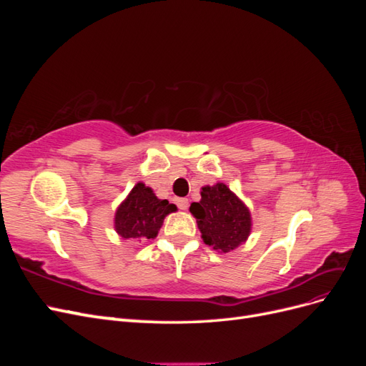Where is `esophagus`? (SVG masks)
<instances>
[{
	"label": "esophagus",
	"instance_id": "obj_1",
	"mask_svg": "<svg viewBox=\"0 0 366 366\" xmlns=\"http://www.w3.org/2000/svg\"><path fill=\"white\" fill-rule=\"evenodd\" d=\"M177 206L182 210H186L187 206H189V200H187V198H179V200H177Z\"/></svg>",
	"mask_w": 366,
	"mask_h": 366
}]
</instances>
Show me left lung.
<instances>
[{"label": "left lung", "mask_w": 366, "mask_h": 366, "mask_svg": "<svg viewBox=\"0 0 366 366\" xmlns=\"http://www.w3.org/2000/svg\"><path fill=\"white\" fill-rule=\"evenodd\" d=\"M189 210L197 218L203 241L218 252L237 249L250 235L249 209L224 183L202 187V200L192 203Z\"/></svg>", "instance_id": "8db88e82"}]
</instances>
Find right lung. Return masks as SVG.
Instances as JSON below:
<instances>
[{"label":"right lung","instance_id":"1","mask_svg":"<svg viewBox=\"0 0 366 366\" xmlns=\"http://www.w3.org/2000/svg\"><path fill=\"white\" fill-rule=\"evenodd\" d=\"M175 210V204L160 200L151 187L137 183L117 207L114 229L124 239L156 238L164 217Z\"/></svg>","mask_w":366,"mask_h":366}]
</instances>
